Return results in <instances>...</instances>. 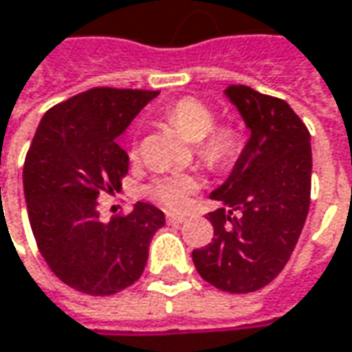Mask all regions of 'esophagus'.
Here are the masks:
<instances>
[{"label":"esophagus","mask_w":352,"mask_h":352,"mask_svg":"<svg viewBox=\"0 0 352 352\" xmlns=\"http://www.w3.org/2000/svg\"><path fill=\"white\" fill-rule=\"evenodd\" d=\"M186 216L183 214H167V223L169 226H179V223H185Z\"/></svg>","instance_id":"esophagus-1"}]
</instances>
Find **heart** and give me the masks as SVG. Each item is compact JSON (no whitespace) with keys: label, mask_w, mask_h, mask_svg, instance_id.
<instances>
[{"label":"heart","mask_w":352,"mask_h":352,"mask_svg":"<svg viewBox=\"0 0 352 352\" xmlns=\"http://www.w3.org/2000/svg\"><path fill=\"white\" fill-rule=\"evenodd\" d=\"M166 119L188 142L198 144L200 156L210 166H221L235 156L239 133L233 126H216V116L196 98H181L164 111ZM200 181L190 173H169L156 177L146 186V195L169 210H183L198 190Z\"/></svg>","instance_id":"1"}]
</instances>
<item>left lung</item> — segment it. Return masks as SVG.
<instances>
[{
  "label": "left lung",
  "mask_w": 352,
  "mask_h": 352,
  "mask_svg": "<svg viewBox=\"0 0 352 352\" xmlns=\"http://www.w3.org/2000/svg\"><path fill=\"white\" fill-rule=\"evenodd\" d=\"M250 138L210 198L214 239L192 250L196 272L221 291L252 293L279 276L310 206V133L291 106L250 86H227Z\"/></svg>",
  "instance_id": "8db88e82"
}]
</instances>
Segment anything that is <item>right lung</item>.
<instances>
[{
  "label": "right lung",
  "mask_w": 352,
  "mask_h": 352,
  "mask_svg": "<svg viewBox=\"0 0 352 352\" xmlns=\"http://www.w3.org/2000/svg\"><path fill=\"white\" fill-rule=\"evenodd\" d=\"M160 92L92 88L45 111L23 169L26 210L45 264L65 285L116 295L142 276L166 216L136 202L129 216L100 219L98 196L121 188L129 156L117 144Z\"/></svg>",
  "instance_id": "obj_1"
}]
</instances>
